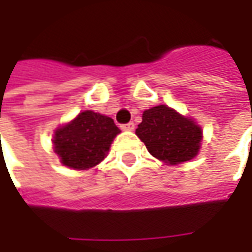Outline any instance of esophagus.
Listing matches in <instances>:
<instances>
[{
    "label": "esophagus",
    "mask_w": 252,
    "mask_h": 252,
    "mask_svg": "<svg viewBox=\"0 0 252 252\" xmlns=\"http://www.w3.org/2000/svg\"><path fill=\"white\" fill-rule=\"evenodd\" d=\"M121 129L125 131L134 130V123H133V122H130V123H126V125H122Z\"/></svg>",
    "instance_id": "esophagus-1"
}]
</instances>
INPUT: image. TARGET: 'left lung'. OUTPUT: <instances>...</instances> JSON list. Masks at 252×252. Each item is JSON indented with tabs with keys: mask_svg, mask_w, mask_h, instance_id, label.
Instances as JSON below:
<instances>
[{
	"mask_svg": "<svg viewBox=\"0 0 252 252\" xmlns=\"http://www.w3.org/2000/svg\"><path fill=\"white\" fill-rule=\"evenodd\" d=\"M136 129L153 157L167 165H178L198 156L203 139L202 127L167 105L146 109Z\"/></svg>",
	"mask_w": 252,
	"mask_h": 252,
	"instance_id": "8db88e82",
	"label": "left lung"
}]
</instances>
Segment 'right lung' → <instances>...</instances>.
Returning a JSON list of instances; mask_svg holds the SVG:
<instances>
[{"instance_id": "add662e5", "label": "right lung", "mask_w": 252, "mask_h": 252, "mask_svg": "<svg viewBox=\"0 0 252 252\" xmlns=\"http://www.w3.org/2000/svg\"><path fill=\"white\" fill-rule=\"evenodd\" d=\"M119 133V127L109 116L84 111L54 130L53 150L68 168H92L105 160Z\"/></svg>"}]
</instances>
